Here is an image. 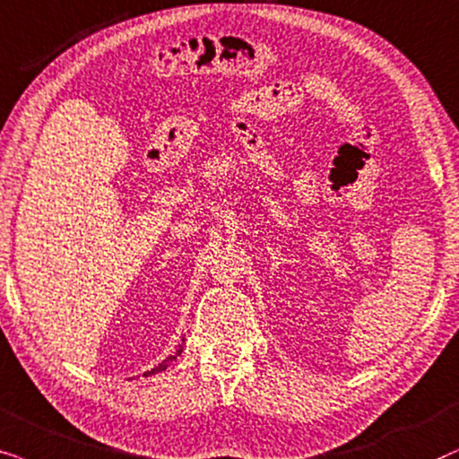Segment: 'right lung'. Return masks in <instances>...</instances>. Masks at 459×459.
I'll list each match as a JSON object with an SVG mask.
<instances>
[{
	"label": "right lung",
	"mask_w": 459,
	"mask_h": 459,
	"mask_svg": "<svg viewBox=\"0 0 459 459\" xmlns=\"http://www.w3.org/2000/svg\"><path fill=\"white\" fill-rule=\"evenodd\" d=\"M182 346H185V342H182V344L178 346V351H176L174 354H169V357L168 359H163V361L161 363H159L157 365V368H152V369H149V371H144V377H149V376H155V374H161V371H166L168 368H169V365H172V361H174V359H178V354L182 352Z\"/></svg>",
	"instance_id": "add662e5"
}]
</instances>
